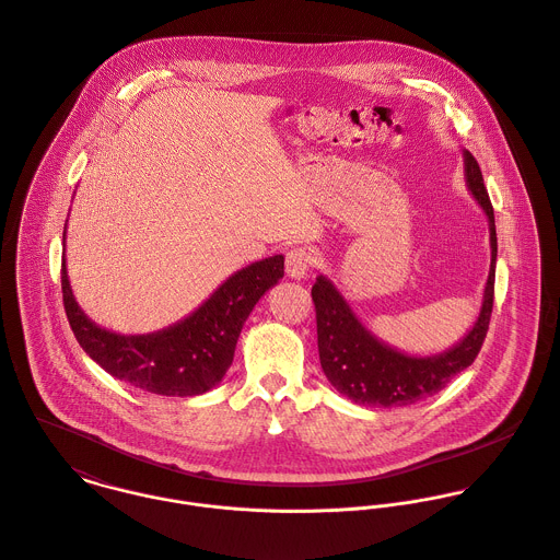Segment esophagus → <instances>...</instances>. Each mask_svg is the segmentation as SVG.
<instances>
[{
    "label": "esophagus",
    "mask_w": 560,
    "mask_h": 560,
    "mask_svg": "<svg viewBox=\"0 0 560 560\" xmlns=\"http://www.w3.org/2000/svg\"><path fill=\"white\" fill-rule=\"evenodd\" d=\"M317 262V256L306 249V247H293L287 252V260H284V269H287V276L293 278V280H302L311 267Z\"/></svg>",
    "instance_id": "obj_1"
}]
</instances>
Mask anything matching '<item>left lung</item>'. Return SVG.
Returning a JSON list of instances; mask_svg holds the SVG:
<instances>
[{
	"mask_svg": "<svg viewBox=\"0 0 560 560\" xmlns=\"http://www.w3.org/2000/svg\"><path fill=\"white\" fill-rule=\"evenodd\" d=\"M463 163L467 188L489 219L491 269L478 319L456 346L432 357L404 354L380 341L363 326L332 280L319 276L311 291L317 313V346L322 370L330 384L354 404L375 408L417 404L439 393L456 373L467 370L485 343L493 311L498 260L495 217L482 172L467 150H463Z\"/></svg>",
	"mask_w": 560,
	"mask_h": 560,
	"instance_id": "1",
	"label": "left lung"
}]
</instances>
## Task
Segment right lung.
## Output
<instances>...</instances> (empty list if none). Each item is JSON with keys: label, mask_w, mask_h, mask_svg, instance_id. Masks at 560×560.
Instances as JSON below:
<instances>
[{"label": "right lung", "mask_w": 560, "mask_h": 560, "mask_svg": "<svg viewBox=\"0 0 560 560\" xmlns=\"http://www.w3.org/2000/svg\"><path fill=\"white\" fill-rule=\"evenodd\" d=\"M60 276L69 326L104 372L148 393L188 397L223 380L243 324L256 302L284 276V256L276 254L238 269L188 317L150 335H117L100 328L78 306L65 260Z\"/></svg>", "instance_id": "1"}]
</instances>
